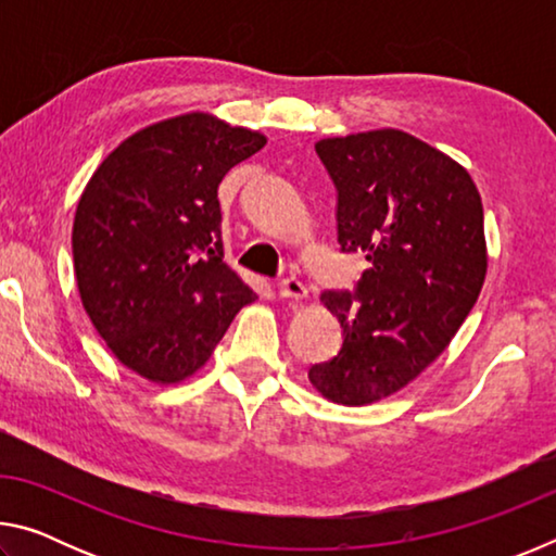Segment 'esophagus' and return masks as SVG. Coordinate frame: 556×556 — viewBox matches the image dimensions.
Masks as SVG:
<instances>
[{
	"instance_id": "34e87169",
	"label": "esophagus",
	"mask_w": 556,
	"mask_h": 556,
	"mask_svg": "<svg viewBox=\"0 0 556 556\" xmlns=\"http://www.w3.org/2000/svg\"><path fill=\"white\" fill-rule=\"evenodd\" d=\"M279 294L285 296V299L299 301V299L306 296V285L301 279H296V277H285V279L279 281Z\"/></svg>"
}]
</instances>
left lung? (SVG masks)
Listing matches in <instances>:
<instances>
[{"label":"left lung","instance_id":"obj_1","mask_svg":"<svg viewBox=\"0 0 556 556\" xmlns=\"http://www.w3.org/2000/svg\"><path fill=\"white\" fill-rule=\"evenodd\" d=\"M316 154L338 193L341 252H363L368 269L353 294H321L343 345L308 380L361 407L417 378L466 321L488 269L483 203L464 166L407 131L321 139Z\"/></svg>","mask_w":556,"mask_h":556}]
</instances>
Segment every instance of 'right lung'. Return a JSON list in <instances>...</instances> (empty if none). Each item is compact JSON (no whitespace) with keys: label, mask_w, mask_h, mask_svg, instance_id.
I'll return each instance as SVG.
<instances>
[{"label":"right lung","mask_w":556,"mask_h":556,"mask_svg":"<svg viewBox=\"0 0 556 556\" xmlns=\"http://www.w3.org/2000/svg\"><path fill=\"white\" fill-rule=\"evenodd\" d=\"M265 144L260 131L188 112L127 137L83 191L73 220L83 306L144 380L191 378L257 299L223 262L218 186Z\"/></svg>","instance_id":"1"}]
</instances>
